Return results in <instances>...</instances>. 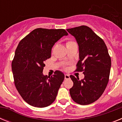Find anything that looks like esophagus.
<instances>
[{"mask_svg": "<svg viewBox=\"0 0 122 122\" xmlns=\"http://www.w3.org/2000/svg\"><path fill=\"white\" fill-rule=\"evenodd\" d=\"M70 79V76L68 74H65V79Z\"/></svg>", "mask_w": 122, "mask_h": 122, "instance_id": "1", "label": "esophagus"}]
</instances>
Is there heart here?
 <instances>
[{
    "label": "heart",
    "instance_id": "heart-1",
    "mask_svg": "<svg viewBox=\"0 0 122 122\" xmlns=\"http://www.w3.org/2000/svg\"><path fill=\"white\" fill-rule=\"evenodd\" d=\"M73 41H68L67 43H66V45H68V44H70V43H73Z\"/></svg>",
    "mask_w": 122,
    "mask_h": 122
}]
</instances>
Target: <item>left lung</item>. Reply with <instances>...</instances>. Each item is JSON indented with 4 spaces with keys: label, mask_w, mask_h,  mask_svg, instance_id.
<instances>
[{
    "label": "left lung",
    "mask_w": 122,
    "mask_h": 122,
    "mask_svg": "<svg viewBox=\"0 0 122 122\" xmlns=\"http://www.w3.org/2000/svg\"><path fill=\"white\" fill-rule=\"evenodd\" d=\"M66 30L75 38L79 46L76 71H83L84 74L81 80L70 76L73 82L70 89L71 97L81 105L91 104L103 94L109 81L111 59L107 46L89 27L81 25Z\"/></svg>",
    "instance_id": "8db88e82"
}]
</instances>
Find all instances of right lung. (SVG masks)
I'll use <instances>...</instances> for the list:
<instances>
[{
	"mask_svg": "<svg viewBox=\"0 0 122 122\" xmlns=\"http://www.w3.org/2000/svg\"><path fill=\"white\" fill-rule=\"evenodd\" d=\"M68 35L64 29L38 28L19 42L11 68L16 88L30 105L47 107L56 100L65 75L59 70L53 76L44 75V62L51 57L56 42Z\"/></svg>",
	"mask_w": 122,
	"mask_h": 122,
	"instance_id": "add662e5",
	"label": "right lung"
}]
</instances>
